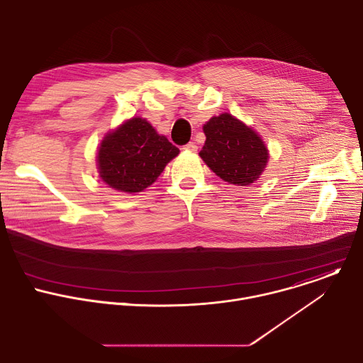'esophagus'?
<instances>
[{"label": "esophagus", "instance_id": "34e87169", "mask_svg": "<svg viewBox=\"0 0 363 363\" xmlns=\"http://www.w3.org/2000/svg\"><path fill=\"white\" fill-rule=\"evenodd\" d=\"M184 149H185V150H189V152H196L198 146H196L194 142H189V143H186V145L184 146Z\"/></svg>", "mask_w": 363, "mask_h": 363}]
</instances>
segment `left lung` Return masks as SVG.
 I'll use <instances>...</instances> for the list:
<instances>
[{
  "label": "left lung",
  "instance_id": "obj_1",
  "mask_svg": "<svg viewBox=\"0 0 363 363\" xmlns=\"http://www.w3.org/2000/svg\"><path fill=\"white\" fill-rule=\"evenodd\" d=\"M199 157L223 181L240 186L255 182L269 164V149L252 128L230 113L213 116L202 126Z\"/></svg>",
  "mask_w": 363,
  "mask_h": 363
}]
</instances>
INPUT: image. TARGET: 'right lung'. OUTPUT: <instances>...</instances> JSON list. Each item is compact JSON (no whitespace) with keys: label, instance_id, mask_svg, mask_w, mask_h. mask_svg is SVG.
I'll list each match as a JSON object with an SVG mask.
<instances>
[{"label":"right lung","instance_id":"obj_1","mask_svg":"<svg viewBox=\"0 0 363 363\" xmlns=\"http://www.w3.org/2000/svg\"><path fill=\"white\" fill-rule=\"evenodd\" d=\"M179 149L143 118H130L101 139L96 162L100 179L121 192L150 186Z\"/></svg>","mask_w":363,"mask_h":363}]
</instances>
